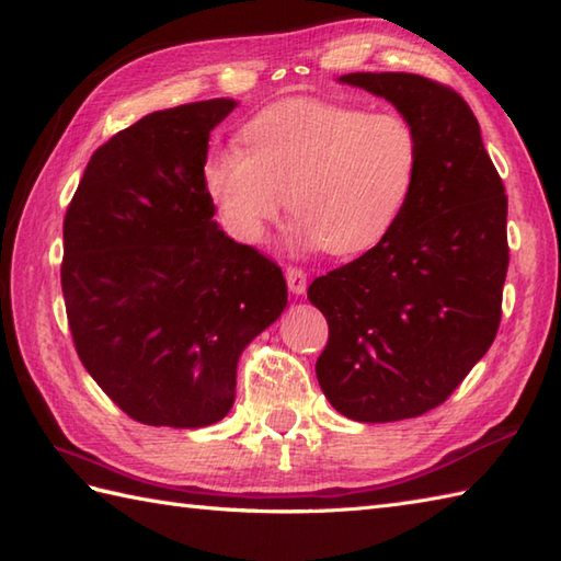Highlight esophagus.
Wrapping results in <instances>:
<instances>
[{"label": "esophagus", "mask_w": 561, "mask_h": 561, "mask_svg": "<svg viewBox=\"0 0 561 561\" xmlns=\"http://www.w3.org/2000/svg\"><path fill=\"white\" fill-rule=\"evenodd\" d=\"M284 277H287V284L291 294H304L306 287H308V274L306 270L296 267V265H289L287 270H284Z\"/></svg>", "instance_id": "obj_1"}]
</instances>
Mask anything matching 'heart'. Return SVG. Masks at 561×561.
I'll return each instance as SVG.
<instances>
[{"label": "heart", "mask_w": 561, "mask_h": 561, "mask_svg": "<svg viewBox=\"0 0 561 561\" xmlns=\"http://www.w3.org/2000/svg\"><path fill=\"white\" fill-rule=\"evenodd\" d=\"M241 147L214 149L202 175L224 221L262 241L289 207L296 236L330 255H354L392 231L422 163L414 125L352 103L291 99L250 117Z\"/></svg>", "instance_id": "1"}]
</instances>
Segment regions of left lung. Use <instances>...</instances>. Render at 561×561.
Wrapping results in <instances>:
<instances>
[{"mask_svg": "<svg viewBox=\"0 0 561 561\" xmlns=\"http://www.w3.org/2000/svg\"><path fill=\"white\" fill-rule=\"evenodd\" d=\"M340 81L396 105L420 135L422 163L383 241L308 287L330 328L316 376L350 420H412L446 402L496 337L508 202L458 91L408 71Z\"/></svg>", "mask_w": 561, "mask_h": 561, "instance_id": "obj_1", "label": "left lung"}]
</instances>
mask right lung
<instances>
[{"mask_svg":"<svg viewBox=\"0 0 561 561\" xmlns=\"http://www.w3.org/2000/svg\"><path fill=\"white\" fill-rule=\"evenodd\" d=\"M236 108L157 111L101 145L65 214L62 294L83 368L135 422L199 428L236 396L238 356L287 308L277 262L214 221L209 133Z\"/></svg>","mask_w":561,"mask_h":561,"instance_id":"1","label":"right lung"}]
</instances>
